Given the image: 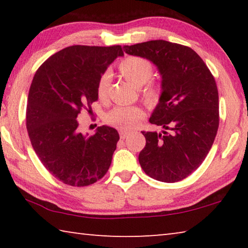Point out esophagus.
<instances>
[{"label":"esophagus","instance_id":"34e87169","mask_svg":"<svg viewBox=\"0 0 248 248\" xmlns=\"http://www.w3.org/2000/svg\"><path fill=\"white\" fill-rule=\"evenodd\" d=\"M130 134L129 131H124V130H120L119 131V136H120V139H125Z\"/></svg>","mask_w":248,"mask_h":248}]
</instances>
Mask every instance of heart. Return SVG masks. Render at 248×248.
I'll return each instance as SVG.
<instances>
[{"label":"heart","instance_id":"heart-1","mask_svg":"<svg viewBox=\"0 0 248 248\" xmlns=\"http://www.w3.org/2000/svg\"><path fill=\"white\" fill-rule=\"evenodd\" d=\"M118 70L121 77L138 87L142 86L141 95L146 105L156 107L162 99V87L150 82L153 78V65L141 57H128L119 62ZM110 73L104 72L96 83V94L100 100H106L110 90ZM145 112L141 106H119L108 112L106 123L121 130H131L144 118Z\"/></svg>","mask_w":248,"mask_h":248}]
</instances>
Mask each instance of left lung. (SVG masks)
Instances as JSON below:
<instances>
[{"label": "left lung", "instance_id": "8db88e82", "mask_svg": "<svg viewBox=\"0 0 248 248\" xmlns=\"http://www.w3.org/2000/svg\"><path fill=\"white\" fill-rule=\"evenodd\" d=\"M125 53L148 59L162 75V99L150 123L163 134L145 132L139 162L146 175L176 183L198 169L219 128V93L216 79L191 48L165 40L124 46Z\"/></svg>", "mask_w": 248, "mask_h": 248}]
</instances>
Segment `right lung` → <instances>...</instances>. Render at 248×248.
Masks as SVG:
<instances>
[{"label":"right lung","mask_w":248,"mask_h":248,"mask_svg":"<svg viewBox=\"0 0 248 248\" xmlns=\"http://www.w3.org/2000/svg\"><path fill=\"white\" fill-rule=\"evenodd\" d=\"M121 56V46H71L48 58L33 77L26 108L29 139L49 173L69 186H90L111 164L118 131L102 125L85 137L78 116L83 109L93 114L96 83Z\"/></svg>","instance_id":"right-lung-1"}]
</instances>
